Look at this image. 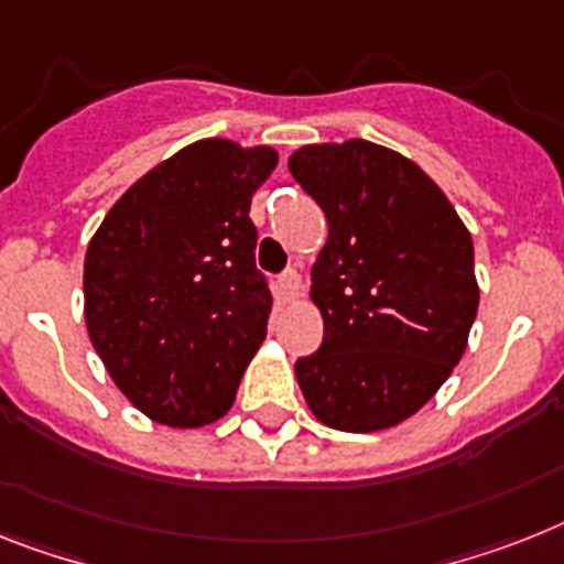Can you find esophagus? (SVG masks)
Here are the masks:
<instances>
[{
    "instance_id": "34e87169",
    "label": "esophagus",
    "mask_w": 564,
    "mask_h": 564,
    "mask_svg": "<svg viewBox=\"0 0 564 564\" xmlns=\"http://www.w3.org/2000/svg\"><path fill=\"white\" fill-rule=\"evenodd\" d=\"M302 293V279L296 271H288L279 276V296L285 302H296Z\"/></svg>"
}]
</instances>
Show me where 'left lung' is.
Returning <instances> with one entry per match:
<instances>
[{
  "label": "left lung",
  "instance_id": "8db88e82",
  "mask_svg": "<svg viewBox=\"0 0 564 564\" xmlns=\"http://www.w3.org/2000/svg\"><path fill=\"white\" fill-rule=\"evenodd\" d=\"M288 170L328 218L311 268L323 346L296 360L325 426L380 432L430 403L478 311L473 239L435 181L362 138L308 143Z\"/></svg>",
  "mask_w": 564,
  "mask_h": 564
}]
</instances>
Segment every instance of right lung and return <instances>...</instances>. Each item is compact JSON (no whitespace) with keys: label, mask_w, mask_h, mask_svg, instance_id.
Here are the masks:
<instances>
[{"label":"right lung","mask_w":564,"mask_h":564,"mask_svg":"<svg viewBox=\"0 0 564 564\" xmlns=\"http://www.w3.org/2000/svg\"><path fill=\"white\" fill-rule=\"evenodd\" d=\"M276 161L271 147L189 143L134 181L88 241V339L155 423L225 417L262 346L273 296L256 271L250 198Z\"/></svg>","instance_id":"right-lung-1"}]
</instances>
